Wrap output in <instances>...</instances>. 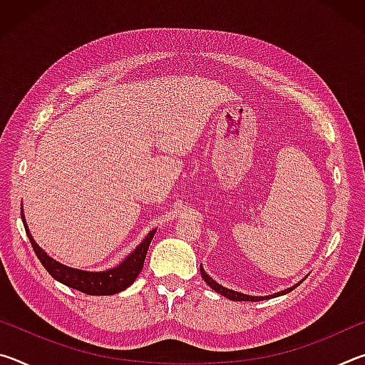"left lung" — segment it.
<instances>
[{
  "label": "left lung",
  "instance_id": "left-lung-1",
  "mask_svg": "<svg viewBox=\"0 0 365 365\" xmlns=\"http://www.w3.org/2000/svg\"><path fill=\"white\" fill-rule=\"evenodd\" d=\"M200 270H201V277L202 279H205V282L207 283L209 287H211L215 293H220L222 296H225V298H228V299H232V301H261V299H270V298H277V296H282V294H287V293H289L292 292V289H294V287H298V285H294V287H292V288H288V289H283V292H280V293H274V294H269V296H250V294H243V293H238V292H233V289H228V288H225V287H222V285H219L217 282L215 280H212L211 277H209L206 272H205V269H202V265H200Z\"/></svg>",
  "mask_w": 365,
  "mask_h": 365
}]
</instances>
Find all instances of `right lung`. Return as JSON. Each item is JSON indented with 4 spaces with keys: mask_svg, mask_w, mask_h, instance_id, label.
Segmentation results:
<instances>
[{
    "mask_svg": "<svg viewBox=\"0 0 365 365\" xmlns=\"http://www.w3.org/2000/svg\"><path fill=\"white\" fill-rule=\"evenodd\" d=\"M21 215H22L24 227H26L27 237L30 240V243H32L35 255L40 259L43 267L48 270V274L51 275L54 280L64 283L67 287L78 289V292L86 293V294H93V296L115 294L130 287L135 282V279L138 277L141 269H143L148 248H150L151 240L154 237V233H156V230H151L148 233L143 242L135 248V251H132L130 255L123 259L117 267L104 270V272H86V270L67 267V265L49 257L46 252L35 243L32 235H30L29 227L26 224V217H24V212Z\"/></svg>",
    "mask_w": 365,
    "mask_h": 365,
    "instance_id": "1",
    "label": "right lung"
}]
</instances>
